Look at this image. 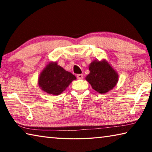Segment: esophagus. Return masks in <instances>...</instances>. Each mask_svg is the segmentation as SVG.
Here are the masks:
<instances>
[{
    "label": "esophagus",
    "mask_w": 152,
    "mask_h": 152,
    "mask_svg": "<svg viewBox=\"0 0 152 152\" xmlns=\"http://www.w3.org/2000/svg\"><path fill=\"white\" fill-rule=\"evenodd\" d=\"M77 78L79 80L82 79L83 78V75H82V74H78V75H77Z\"/></svg>",
    "instance_id": "obj_1"
}]
</instances>
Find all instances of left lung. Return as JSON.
<instances>
[{"label":"left lung","instance_id":"obj_1","mask_svg":"<svg viewBox=\"0 0 152 152\" xmlns=\"http://www.w3.org/2000/svg\"><path fill=\"white\" fill-rule=\"evenodd\" d=\"M90 74L86 80L92 88L101 94L106 93L115 87L118 74L106 61H93L89 66Z\"/></svg>","mask_w":152,"mask_h":152}]
</instances>
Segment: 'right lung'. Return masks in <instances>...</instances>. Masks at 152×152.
Returning <instances> with one entry per match:
<instances>
[{
	"mask_svg": "<svg viewBox=\"0 0 152 152\" xmlns=\"http://www.w3.org/2000/svg\"><path fill=\"white\" fill-rule=\"evenodd\" d=\"M76 76L56 62H51L40 74L39 86L48 94L58 95L65 91Z\"/></svg>",
	"mask_w": 152,
	"mask_h": 152,
	"instance_id": "1",
	"label": "right lung"
}]
</instances>
